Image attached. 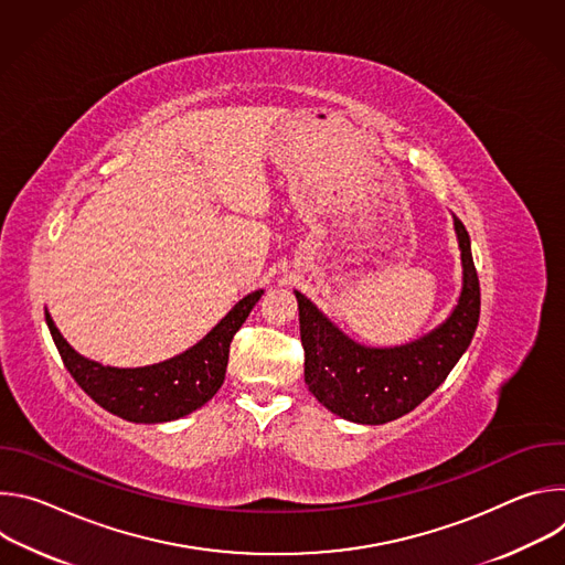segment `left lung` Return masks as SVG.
<instances>
[{"mask_svg": "<svg viewBox=\"0 0 565 565\" xmlns=\"http://www.w3.org/2000/svg\"><path fill=\"white\" fill-rule=\"evenodd\" d=\"M462 262V290L456 308L425 338L371 349L347 338L310 299L295 290L308 391L329 412L360 425H384L414 412L456 366L471 344L480 317V286L469 234L454 214Z\"/></svg>", "mask_w": 565, "mask_h": 565, "instance_id": "1", "label": "left lung"}]
</instances>
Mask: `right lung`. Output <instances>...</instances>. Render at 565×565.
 <instances>
[{
  "label": "right lung",
  "mask_w": 565,
  "mask_h": 565,
  "mask_svg": "<svg viewBox=\"0 0 565 565\" xmlns=\"http://www.w3.org/2000/svg\"><path fill=\"white\" fill-rule=\"evenodd\" d=\"M262 295L264 290H255L234 303L218 324L185 353L140 369L103 366L83 358L60 335L51 315H44L57 353L79 388L109 414L129 423L151 425L177 420L196 412L221 388L232 338Z\"/></svg>",
  "instance_id": "obj_1"
}]
</instances>
